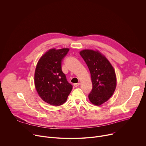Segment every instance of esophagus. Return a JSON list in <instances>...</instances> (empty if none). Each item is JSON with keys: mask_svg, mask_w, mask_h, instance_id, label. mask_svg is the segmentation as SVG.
I'll use <instances>...</instances> for the list:
<instances>
[{"mask_svg": "<svg viewBox=\"0 0 146 146\" xmlns=\"http://www.w3.org/2000/svg\"><path fill=\"white\" fill-rule=\"evenodd\" d=\"M80 82H78V83H76V84H74V86L75 87H78L79 85H80Z\"/></svg>", "mask_w": 146, "mask_h": 146, "instance_id": "esophagus-1", "label": "esophagus"}]
</instances>
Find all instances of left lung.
Returning a JSON list of instances; mask_svg holds the SVG:
<instances>
[{
	"label": "left lung",
	"instance_id": "1",
	"mask_svg": "<svg viewBox=\"0 0 146 146\" xmlns=\"http://www.w3.org/2000/svg\"><path fill=\"white\" fill-rule=\"evenodd\" d=\"M80 54L91 73L92 88L89 99L94 105L100 106L110 99L115 90V71L109 61L98 51L84 50Z\"/></svg>",
	"mask_w": 146,
	"mask_h": 146
}]
</instances>
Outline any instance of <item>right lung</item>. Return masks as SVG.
Here are the masks:
<instances>
[{
  "label": "right lung",
  "instance_id": "right-lung-1",
  "mask_svg": "<svg viewBox=\"0 0 146 146\" xmlns=\"http://www.w3.org/2000/svg\"><path fill=\"white\" fill-rule=\"evenodd\" d=\"M69 48L51 49L41 57L35 73L36 91L44 102L53 106L64 104L72 90L62 70V60L69 52Z\"/></svg>",
  "mask_w": 146,
  "mask_h": 146
}]
</instances>
